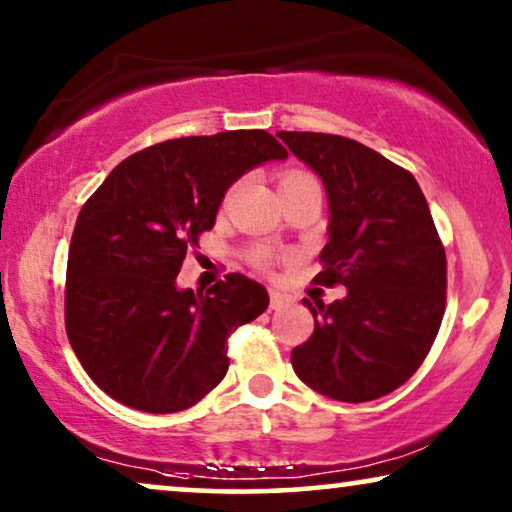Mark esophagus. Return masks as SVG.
Returning <instances> with one entry per match:
<instances>
[{
	"label": "esophagus",
	"instance_id": "34e87169",
	"mask_svg": "<svg viewBox=\"0 0 512 512\" xmlns=\"http://www.w3.org/2000/svg\"><path fill=\"white\" fill-rule=\"evenodd\" d=\"M289 303H291V298L286 296V293L277 291V289H270V307H272V310H279V307H284Z\"/></svg>",
	"mask_w": 512,
	"mask_h": 512
}]
</instances>
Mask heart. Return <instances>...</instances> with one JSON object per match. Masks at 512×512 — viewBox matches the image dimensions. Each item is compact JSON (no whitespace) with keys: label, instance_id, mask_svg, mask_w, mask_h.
Returning a JSON list of instances; mask_svg holds the SVG:
<instances>
[{"label":"heart","instance_id":"heart-1","mask_svg":"<svg viewBox=\"0 0 512 512\" xmlns=\"http://www.w3.org/2000/svg\"><path fill=\"white\" fill-rule=\"evenodd\" d=\"M296 179H312V177H307V174H300V172H291V174H286V177H284L282 181H296ZM254 261H256L258 265H263V268H265V265L272 263V256L268 254V251H258Z\"/></svg>","mask_w":512,"mask_h":512}]
</instances>
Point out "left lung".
Listing matches in <instances>:
<instances>
[{
    "mask_svg": "<svg viewBox=\"0 0 512 512\" xmlns=\"http://www.w3.org/2000/svg\"><path fill=\"white\" fill-rule=\"evenodd\" d=\"M321 179L328 242L317 282L345 298H303L310 340L291 352L307 387L342 403H366L408 382L429 354L445 312L447 261L415 177L354 139L277 132Z\"/></svg>",
    "mask_w": 512,
    "mask_h": 512,
    "instance_id": "1",
    "label": "left lung"
}]
</instances>
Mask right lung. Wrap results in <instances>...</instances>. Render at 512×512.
Masks as SVG:
<instances>
[{
	"label": "right lung",
	"mask_w": 512,
	"mask_h": 512,
	"mask_svg": "<svg viewBox=\"0 0 512 512\" xmlns=\"http://www.w3.org/2000/svg\"><path fill=\"white\" fill-rule=\"evenodd\" d=\"M289 153L265 130L167 139L118 163L76 219L65 326L104 394L167 415L191 408L228 370V335L265 312L263 284L230 272L179 289L186 251L212 230L242 174Z\"/></svg>",
	"instance_id": "1"
}]
</instances>
